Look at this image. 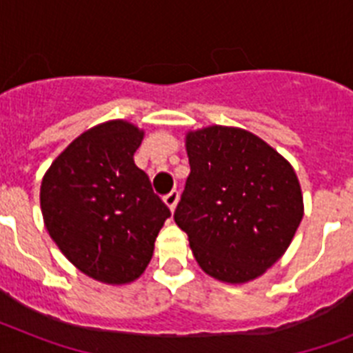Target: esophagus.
Here are the masks:
<instances>
[{
    "label": "esophagus",
    "instance_id": "obj_1",
    "mask_svg": "<svg viewBox=\"0 0 353 353\" xmlns=\"http://www.w3.org/2000/svg\"><path fill=\"white\" fill-rule=\"evenodd\" d=\"M177 198H179V192H177L176 188H174V190H170V192L165 196V203L170 207V210H174V207H176Z\"/></svg>",
    "mask_w": 353,
    "mask_h": 353
}]
</instances>
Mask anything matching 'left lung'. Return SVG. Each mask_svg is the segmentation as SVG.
Wrapping results in <instances>:
<instances>
[{"instance_id": "1", "label": "left lung", "mask_w": 353, "mask_h": 353, "mask_svg": "<svg viewBox=\"0 0 353 353\" xmlns=\"http://www.w3.org/2000/svg\"><path fill=\"white\" fill-rule=\"evenodd\" d=\"M190 174L174 210L205 273L241 284L279 260L301 225L295 170L256 135L210 126L187 135Z\"/></svg>"}]
</instances>
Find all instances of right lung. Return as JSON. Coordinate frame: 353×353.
Here are the masks:
<instances>
[{"label": "right lung", "mask_w": 353, "mask_h": 353, "mask_svg": "<svg viewBox=\"0 0 353 353\" xmlns=\"http://www.w3.org/2000/svg\"><path fill=\"white\" fill-rule=\"evenodd\" d=\"M143 132L124 121L77 137L47 170L43 221L60 251L88 276L126 284L143 273L170 209L133 163Z\"/></svg>", "instance_id": "add662e5"}]
</instances>
